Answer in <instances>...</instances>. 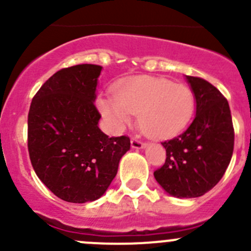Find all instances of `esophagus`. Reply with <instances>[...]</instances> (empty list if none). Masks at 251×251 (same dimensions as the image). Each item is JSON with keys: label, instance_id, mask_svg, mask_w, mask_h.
<instances>
[{"label": "esophagus", "instance_id": "34e87169", "mask_svg": "<svg viewBox=\"0 0 251 251\" xmlns=\"http://www.w3.org/2000/svg\"><path fill=\"white\" fill-rule=\"evenodd\" d=\"M131 147H132L133 149H142L146 147V143H143V142L138 140V138L132 137L131 138Z\"/></svg>", "mask_w": 251, "mask_h": 251}]
</instances>
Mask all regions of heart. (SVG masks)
I'll list each match as a JSON object with an SVG mask.
<instances>
[{
  "instance_id": "heart-1",
  "label": "heart",
  "mask_w": 251,
  "mask_h": 251,
  "mask_svg": "<svg viewBox=\"0 0 251 251\" xmlns=\"http://www.w3.org/2000/svg\"><path fill=\"white\" fill-rule=\"evenodd\" d=\"M100 109L115 130L138 116L141 130L156 140H166L188 126L196 109L194 93L188 86L159 77H133L115 88L113 98H100Z\"/></svg>"
}]
</instances>
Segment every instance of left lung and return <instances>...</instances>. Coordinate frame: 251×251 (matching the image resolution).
Segmentation results:
<instances>
[{"label":"left lung","instance_id":"8db88e82","mask_svg":"<svg viewBox=\"0 0 251 251\" xmlns=\"http://www.w3.org/2000/svg\"><path fill=\"white\" fill-rule=\"evenodd\" d=\"M196 118L183 133L161 144L166 160L154 171L158 183L177 198H197L214 188L229 165L234 128L228 102L206 80L188 76Z\"/></svg>","mask_w":251,"mask_h":251}]
</instances>
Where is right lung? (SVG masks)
I'll return each mask as SVG.
<instances>
[{"label": "right lung", "mask_w": 251, "mask_h": 251, "mask_svg": "<svg viewBox=\"0 0 251 251\" xmlns=\"http://www.w3.org/2000/svg\"><path fill=\"white\" fill-rule=\"evenodd\" d=\"M102 67L78 64L53 74L32 98L27 149L37 177L58 198L86 203L102 197L116 176L127 136L108 137L95 105Z\"/></svg>", "instance_id": "add662e5"}]
</instances>
